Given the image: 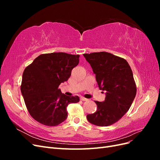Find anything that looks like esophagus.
I'll use <instances>...</instances> for the list:
<instances>
[{
	"instance_id": "obj_1",
	"label": "esophagus",
	"mask_w": 160,
	"mask_h": 160,
	"mask_svg": "<svg viewBox=\"0 0 160 160\" xmlns=\"http://www.w3.org/2000/svg\"><path fill=\"white\" fill-rule=\"evenodd\" d=\"M80 99L81 100V101H87V100H88V99H86V98H85L84 97H81V98H80Z\"/></svg>"
}]
</instances>
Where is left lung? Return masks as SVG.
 I'll list each match as a JSON object with an SVG mask.
<instances>
[{
  "label": "left lung",
  "instance_id": "8db88e82",
  "mask_svg": "<svg viewBox=\"0 0 160 160\" xmlns=\"http://www.w3.org/2000/svg\"><path fill=\"white\" fill-rule=\"evenodd\" d=\"M83 56L93 69L99 89L106 91L105 101H95L98 109L87 115V119L97 126L113 125L128 112L136 95L132 69L123 58L109 52H92Z\"/></svg>",
  "mask_w": 160,
  "mask_h": 160
}]
</instances>
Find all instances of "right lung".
Masks as SVG:
<instances>
[{"label":"right lung","mask_w":160,"mask_h":160,"mask_svg":"<svg viewBox=\"0 0 160 160\" xmlns=\"http://www.w3.org/2000/svg\"><path fill=\"white\" fill-rule=\"evenodd\" d=\"M79 56L46 53L37 57L25 68L21 90L28 113L37 122L56 126L66 119L68 105L79 101L78 96H67L59 89L79 64Z\"/></svg>","instance_id":"obj_1"}]
</instances>
